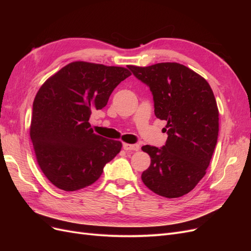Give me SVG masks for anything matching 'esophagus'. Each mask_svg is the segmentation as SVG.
I'll use <instances>...</instances> for the list:
<instances>
[{
	"mask_svg": "<svg viewBox=\"0 0 251 251\" xmlns=\"http://www.w3.org/2000/svg\"><path fill=\"white\" fill-rule=\"evenodd\" d=\"M140 147L138 146V144H128V143H124V150L126 151H139Z\"/></svg>",
	"mask_w": 251,
	"mask_h": 251,
	"instance_id": "34e87169",
	"label": "esophagus"
}]
</instances>
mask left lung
Segmentation results:
<instances>
[{
    "instance_id": "1",
    "label": "left lung",
    "mask_w": 251,
    "mask_h": 251,
    "mask_svg": "<svg viewBox=\"0 0 251 251\" xmlns=\"http://www.w3.org/2000/svg\"><path fill=\"white\" fill-rule=\"evenodd\" d=\"M127 68L150 88L156 117L168 123L165 146L142 147L151 157L141 175L143 183L165 198L186 195L204 177L217 144L214 92L199 74L178 63Z\"/></svg>"
}]
</instances>
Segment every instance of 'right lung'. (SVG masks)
<instances>
[{"mask_svg": "<svg viewBox=\"0 0 251 251\" xmlns=\"http://www.w3.org/2000/svg\"><path fill=\"white\" fill-rule=\"evenodd\" d=\"M131 75L123 67L74 62L44 82L32 108L30 137L37 163L66 192L89 186L121 150L120 141L96 135L89 119Z\"/></svg>", "mask_w": 251, "mask_h": 251, "instance_id": "obj_1", "label": "right lung"}]
</instances>
